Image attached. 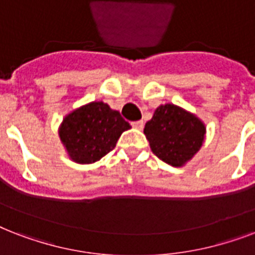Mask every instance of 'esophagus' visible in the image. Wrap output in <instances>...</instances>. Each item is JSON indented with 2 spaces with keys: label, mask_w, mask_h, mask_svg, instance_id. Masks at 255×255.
Instances as JSON below:
<instances>
[{
  "label": "esophagus",
  "mask_w": 255,
  "mask_h": 255,
  "mask_svg": "<svg viewBox=\"0 0 255 255\" xmlns=\"http://www.w3.org/2000/svg\"><path fill=\"white\" fill-rule=\"evenodd\" d=\"M131 126L133 128H136V129H143L144 127V122L143 120H137V122H132Z\"/></svg>",
  "instance_id": "34e87169"
}]
</instances>
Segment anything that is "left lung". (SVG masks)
<instances>
[{
    "mask_svg": "<svg viewBox=\"0 0 255 255\" xmlns=\"http://www.w3.org/2000/svg\"><path fill=\"white\" fill-rule=\"evenodd\" d=\"M205 131L197 116L174 104L156 108L144 128L152 152L172 167H181L200 151Z\"/></svg>",
    "mask_w": 255,
    "mask_h": 255,
    "instance_id": "left-lung-1",
    "label": "left lung"
}]
</instances>
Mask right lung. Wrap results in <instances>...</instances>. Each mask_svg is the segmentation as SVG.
Returning a JSON list of instances; mask_svg holds the SVG:
<instances>
[{"instance_id":"right-lung-1","label":"right lung","mask_w":255,"mask_h":255,"mask_svg":"<svg viewBox=\"0 0 255 255\" xmlns=\"http://www.w3.org/2000/svg\"><path fill=\"white\" fill-rule=\"evenodd\" d=\"M129 128L119 111L103 102H92L66 116L59 137L75 163L91 164L111 152Z\"/></svg>"}]
</instances>
